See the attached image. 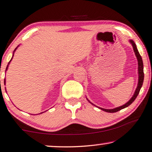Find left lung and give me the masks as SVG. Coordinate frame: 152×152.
<instances>
[{"mask_svg": "<svg viewBox=\"0 0 152 152\" xmlns=\"http://www.w3.org/2000/svg\"><path fill=\"white\" fill-rule=\"evenodd\" d=\"M129 42L132 44V45L133 47V49H134V51L135 53V55H136V58H137V60H138V85H137V88H136V91L134 92V95L132 96V97L129 100L128 102H127L125 104L121 105V106L120 107H116V108H114V109H104V108H102V107H99V108H100L101 110H102L105 111V112H107V113H116V112H118L121 110L125 108V107H127V106H129V105L132 104V103H133L134 101L136 99V98L137 97L138 93H139L140 92V90L141 88L142 87V83H143V80H144V72H143V62H142V58L141 56H140V55L139 54V52H138V50L137 49V47H136V44L134 43V42L132 39H130L129 40ZM88 101L91 103V104L94 105L93 103H92L88 99Z\"/></svg>", "mask_w": 152, "mask_h": 152, "instance_id": "1", "label": "left lung"}]
</instances>
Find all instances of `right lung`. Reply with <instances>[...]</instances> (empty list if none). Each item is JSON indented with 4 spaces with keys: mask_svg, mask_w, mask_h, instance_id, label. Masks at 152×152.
I'll list each match as a JSON object with an SVG mask.
<instances>
[{
    "mask_svg": "<svg viewBox=\"0 0 152 152\" xmlns=\"http://www.w3.org/2000/svg\"><path fill=\"white\" fill-rule=\"evenodd\" d=\"M18 47L16 48V49H15V50H14V53L15 52V50H16V49H17V48H18ZM13 56H14V54H13ZM12 58H13V57H12ZM12 59H11V60L10 61V62H9L8 63V65H7V68H6V71H7V69H8V66H9V64H10V61H12ZM5 82H6V81H5V80H4V83H5Z\"/></svg>",
    "mask_w": 152,
    "mask_h": 152,
    "instance_id": "right-lung-1",
    "label": "right lung"
}]
</instances>
